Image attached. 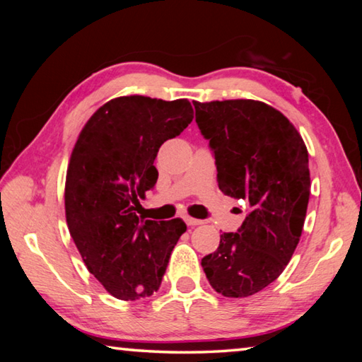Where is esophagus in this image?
Masks as SVG:
<instances>
[{"label":"esophagus","mask_w":362,"mask_h":362,"mask_svg":"<svg viewBox=\"0 0 362 362\" xmlns=\"http://www.w3.org/2000/svg\"><path fill=\"white\" fill-rule=\"evenodd\" d=\"M185 223H187L188 226H196V225L203 223V220H198V218H193V217L185 216Z\"/></svg>","instance_id":"34e87169"}]
</instances>
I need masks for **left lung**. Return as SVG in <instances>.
<instances>
[{
	"label": "left lung",
	"mask_w": 362,
	"mask_h": 362,
	"mask_svg": "<svg viewBox=\"0 0 362 362\" xmlns=\"http://www.w3.org/2000/svg\"><path fill=\"white\" fill-rule=\"evenodd\" d=\"M193 105L216 159L218 188L247 203L243 225L223 233L201 267L222 296H254L283 273L302 235L310 199L308 151L289 119L263 102Z\"/></svg>",
	"instance_id": "8db88e82"
}]
</instances>
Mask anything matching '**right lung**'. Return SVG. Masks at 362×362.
I'll return each mask as SVG.
<instances>
[{
  "instance_id": "1",
  "label": "right lung",
  "mask_w": 362,
  "mask_h": 362,
  "mask_svg": "<svg viewBox=\"0 0 362 362\" xmlns=\"http://www.w3.org/2000/svg\"><path fill=\"white\" fill-rule=\"evenodd\" d=\"M192 121L187 99L118 97L90 116L76 140L66 170V223L86 267L116 298L153 296L187 230L180 218L155 222L137 212L158 180L159 146Z\"/></svg>"
}]
</instances>
